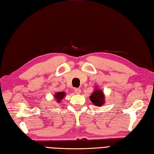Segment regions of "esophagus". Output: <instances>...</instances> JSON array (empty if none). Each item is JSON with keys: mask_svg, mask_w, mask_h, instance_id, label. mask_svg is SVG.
<instances>
[{"mask_svg": "<svg viewBox=\"0 0 154 154\" xmlns=\"http://www.w3.org/2000/svg\"><path fill=\"white\" fill-rule=\"evenodd\" d=\"M74 90L75 93H76V94H80L81 93V89L79 88H75Z\"/></svg>", "mask_w": 154, "mask_h": 154, "instance_id": "obj_1", "label": "esophagus"}]
</instances>
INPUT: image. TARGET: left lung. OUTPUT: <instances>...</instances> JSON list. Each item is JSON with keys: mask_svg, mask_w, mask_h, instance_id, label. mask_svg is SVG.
<instances>
[{"mask_svg": "<svg viewBox=\"0 0 154 154\" xmlns=\"http://www.w3.org/2000/svg\"><path fill=\"white\" fill-rule=\"evenodd\" d=\"M90 100L97 106H101L104 103V95L102 91L96 89L90 96Z\"/></svg>", "mask_w": 154, "mask_h": 154, "instance_id": "1", "label": "left lung"}]
</instances>
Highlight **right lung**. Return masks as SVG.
I'll return each instance as SVG.
<instances>
[{"instance_id": "add662e5", "label": "right lung", "mask_w": 154, "mask_h": 154, "mask_svg": "<svg viewBox=\"0 0 154 154\" xmlns=\"http://www.w3.org/2000/svg\"><path fill=\"white\" fill-rule=\"evenodd\" d=\"M65 95V93L64 92H58L55 94V99H57V101L59 103L60 100H62L63 99V97Z\"/></svg>"}]
</instances>
